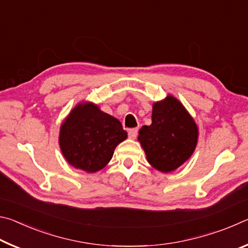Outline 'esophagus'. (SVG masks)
Masks as SVG:
<instances>
[{
	"mask_svg": "<svg viewBox=\"0 0 248 248\" xmlns=\"http://www.w3.org/2000/svg\"><path fill=\"white\" fill-rule=\"evenodd\" d=\"M128 136L130 139H136L138 136V128H132L128 130Z\"/></svg>",
	"mask_w": 248,
	"mask_h": 248,
	"instance_id": "1",
	"label": "esophagus"
}]
</instances>
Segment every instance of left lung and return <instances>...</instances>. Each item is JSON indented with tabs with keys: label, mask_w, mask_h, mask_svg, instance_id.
Returning <instances> with one entry per match:
<instances>
[{
	"label": "left lung",
	"mask_w": 248,
	"mask_h": 248,
	"mask_svg": "<svg viewBox=\"0 0 248 248\" xmlns=\"http://www.w3.org/2000/svg\"><path fill=\"white\" fill-rule=\"evenodd\" d=\"M138 140L154 169L169 173L191 156L198 129L186 109L173 96L155 103L152 124L143 125Z\"/></svg>",
	"instance_id": "1"
}]
</instances>
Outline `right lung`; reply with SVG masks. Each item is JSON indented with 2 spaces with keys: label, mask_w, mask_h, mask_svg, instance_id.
Here are the masks:
<instances>
[{
  "label": "right lung",
  "mask_w": 248,
  "mask_h": 248,
  "mask_svg": "<svg viewBox=\"0 0 248 248\" xmlns=\"http://www.w3.org/2000/svg\"><path fill=\"white\" fill-rule=\"evenodd\" d=\"M127 139L118 119L93 104L78 105L61 125L60 148L71 165L95 173L108 164L116 146Z\"/></svg>",
  "instance_id": "1"
}]
</instances>
